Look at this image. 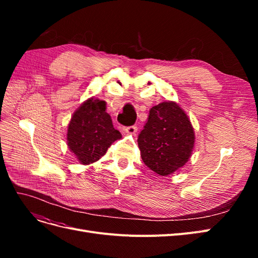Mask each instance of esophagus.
<instances>
[{"label": "esophagus", "mask_w": 258, "mask_h": 258, "mask_svg": "<svg viewBox=\"0 0 258 258\" xmlns=\"http://www.w3.org/2000/svg\"><path fill=\"white\" fill-rule=\"evenodd\" d=\"M124 131H126V134H128V135H136L138 131V127L137 126H129L127 128H124Z\"/></svg>", "instance_id": "esophagus-1"}]
</instances>
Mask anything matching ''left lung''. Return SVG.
I'll return each instance as SVG.
<instances>
[{"instance_id": "1", "label": "left lung", "mask_w": 258, "mask_h": 258, "mask_svg": "<svg viewBox=\"0 0 258 258\" xmlns=\"http://www.w3.org/2000/svg\"><path fill=\"white\" fill-rule=\"evenodd\" d=\"M195 143L189 118L175 102H162L151 108L138 137L141 157L147 168L166 176L188 161Z\"/></svg>"}]
</instances>
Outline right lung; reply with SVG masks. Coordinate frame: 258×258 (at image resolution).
Segmentation results:
<instances>
[{
	"mask_svg": "<svg viewBox=\"0 0 258 258\" xmlns=\"http://www.w3.org/2000/svg\"><path fill=\"white\" fill-rule=\"evenodd\" d=\"M105 101L88 99L73 114L68 128V146L83 165L99 160L120 132L113 127Z\"/></svg>",
	"mask_w": 258,
	"mask_h": 258,
	"instance_id": "add662e5",
	"label": "right lung"
}]
</instances>
